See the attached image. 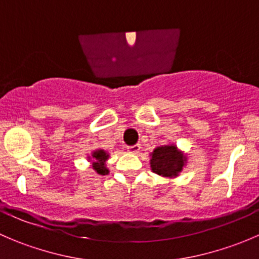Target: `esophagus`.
I'll list each match as a JSON object with an SVG mask.
<instances>
[{
	"label": "esophagus",
	"instance_id": "esophagus-1",
	"mask_svg": "<svg viewBox=\"0 0 259 259\" xmlns=\"http://www.w3.org/2000/svg\"><path fill=\"white\" fill-rule=\"evenodd\" d=\"M127 151L132 154H138L140 151V149H142V145L140 144H135V145H129L127 146Z\"/></svg>",
	"mask_w": 259,
	"mask_h": 259
}]
</instances>
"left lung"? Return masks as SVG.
Here are the masks:
<instances>
[{"label": "left lung", "instance_id": "8db88e82", "mask_svg": "<svg viewBox=\"0 0 259 259\" xmlns=\"http://www.w3.org/2000/svg\"><path fill=\"white\" fill-rule=\"evenodd\" d=\"M151 170L164 178H176L185 166L187 156L176 145H164L154 149L150 154Z\"/></svg>", "mask_w": 259, "mask_h": 259}]
</instances>
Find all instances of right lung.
<instances>
[{
	"mask_svg": "<svg viewBox=\"0 0 259 259\" xmlns=\"http://www.w3.org/2000/svg\"><path fill=\"white\" fill-rule=\"evenodd\" d=\"M89 159H93V169L96 173L100 176H108L109 169L106 168V160L109 159V154L104 149H98V150L93 151L91 158L89 156Z\"/></svg>",
	"mask_w": 259,
	"mask_h": 259,
	"instance_id": "right-lung-1",
	"label": "right lung"
}]
</instances>
